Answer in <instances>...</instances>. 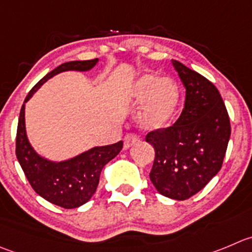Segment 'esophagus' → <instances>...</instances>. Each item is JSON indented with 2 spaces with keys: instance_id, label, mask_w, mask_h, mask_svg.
Returning <instances> with one entry per match:
<instances>
[{
  "instance_id": "esophagus-1",
  "label": "esophagus",
  "mask_w": 252,
  "mask_h": 252,
  "mask_svg": "<svg viewBox=\"0 0 252 252\" xmlns=\"http://www.w3.org/2000/svg\"><path fill=\"white\" fill-rule=\"evenodd\" d=\"M140 141V137H138L136 133H127V135L124 137V146L125 148H128L131 146H133L135 143H137Z\"/></svg>"
}]
</instances>
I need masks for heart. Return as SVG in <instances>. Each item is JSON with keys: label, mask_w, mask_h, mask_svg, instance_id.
I'll return each instance as SVG.
<instances>
[{"label": "heart", "mask_w": 252, "mask_h": 252, "mask_svg": "<svg viewBox=\"0 0 252 252\" xmlns=\"http://www.w3.org/2000/svg\"><path fill=\"white\" fill-rule=\"evenodd\" d=\"M132 97L143 101L140 119L148 128L166 126L176 112L179 102V90L176 81L171 78H160L146 74L136 81Z\"/></svg>", "instance_id": "heart-1"}]
</instances>
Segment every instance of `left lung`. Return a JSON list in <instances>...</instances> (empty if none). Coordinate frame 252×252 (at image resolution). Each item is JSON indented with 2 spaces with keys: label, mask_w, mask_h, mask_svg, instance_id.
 Instances as JSON below:
<instances>
[{
  "label": "left lung",
  "mask_w": 252,
  "mask_h": 252,
  "mask_svg": "<svg viewBox=\"0 0 252 252\" xmlns=\"http://www.w3.org/2000/svg\"><path fill=\"white\" fill-rule=\"evenodd\" d=\"M173 65L186 86L184 109L172 126L151 131L146 141L155 148L153 186L162 195L186 200L220 171L231 127L214 84L179 62Z\"/></svg>",
  "instance_id": "8db88e82"
}]
</instances>
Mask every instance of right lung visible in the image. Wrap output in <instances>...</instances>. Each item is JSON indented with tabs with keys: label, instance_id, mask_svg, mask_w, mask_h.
I'll return each instance as SVG.
<instances>
[{
	"label": "right lung",
	"instance_id": "add662e5",
	"mask_svg": "<svg viewBox=\"0 0 252 252\" xmlns=\"http://www.w3.org/2000/svg\"><path fill=\"white\" fill-rule=\"evenodd\" d=\"M96 63L97 58H95L68 62L57 66L31 89L25 102L53 75L65 70H89ZM121 148L122 141H119L114 145L93 148L66 162L53 163L39 157L31 147L26 136L25 104L21 107L16 136L17 159L35 193L52 204L64 209H73L85 204L96 190L104 166L119 155Z\"/></svg>",
	"mask_w": 252,
	"mask_h": 252
}]
</instances>
